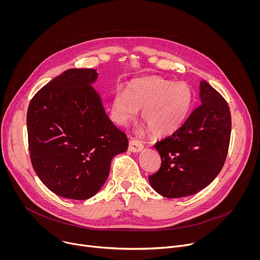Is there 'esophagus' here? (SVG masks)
I'll list each match as a JSON object with an SVG mask.
<instances>
[{"label":"esophagus","mask_w":260,"mask_h":260,"mask_svg":"<svg viewBox=\"0 0 260 260\" xmlns=\"http://www.w3.org/2000/svg\"><path fill=\"white\" fill-rule=\"evenodd\" d=\"M144 148V145L141 143V141L137 138H132L129 141L128 145V149L132 152H139Z\"/></svg>","instance_id":"1"}]
</instances>
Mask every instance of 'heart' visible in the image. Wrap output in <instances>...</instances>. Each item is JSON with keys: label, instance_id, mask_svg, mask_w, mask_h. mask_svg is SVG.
Returning a JSON list of instances; mask_svg holds the SVG:
<instances>
[{"label": "heart", "instance_id": "b5f03b06", "mask_svg": "<svg viewBox=\"0 0 260 260\" xmlns=\"http://www.w3.org/2000/svg\"><path fill=\"white\" fill-rule=\"evenodd\" d=\"M192 104L190 87L159 77H147L131 82L126 91L117 90L111 103V116L121 125L134 119L138 109L154 136H167L186 119Z\"/></svg>", "mask_w": 260, "mask_h": 260}]
</instances>
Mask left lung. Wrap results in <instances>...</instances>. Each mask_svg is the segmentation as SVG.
<instances>
[{
  "mask_svg": "<svg viewBox=\"0 0 260 260\" xmlns=\"http://www.w3.org/2000/svg\"><path fill=\"white\" fill-rule=\"evenodd\" d=\"M202 104L171 136L155 143L161 165L149 176L165 198L192 196L216 178L225 162L232 133L228 102L207 81L200 85Z\"/></svg>",
  "mask_w": 260,
  "mask_h": 260,
  "instance_id": "1",
  "label": "left lung"
}]
</instances>
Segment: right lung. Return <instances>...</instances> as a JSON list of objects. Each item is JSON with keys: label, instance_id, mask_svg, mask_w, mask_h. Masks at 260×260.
Listing matches in <instances>:
<instances>
[{"label": "right lung", "instance_id": "right-lung-1", "mask_svg": "<svg viewBox=\"0 0 260 260\" xmlns=\"http://www.w3.org/2000/svg\"><path fill=\"white\" fill-rule=\"evenodd\" d=\"M93 69H69L37 92L26 114L31 166L55 194L93 197L112 158L126 151V135L109 119L91 83Z\"/></svg>", "mask_w": 260, "mask_h": 260}]
</instances>
